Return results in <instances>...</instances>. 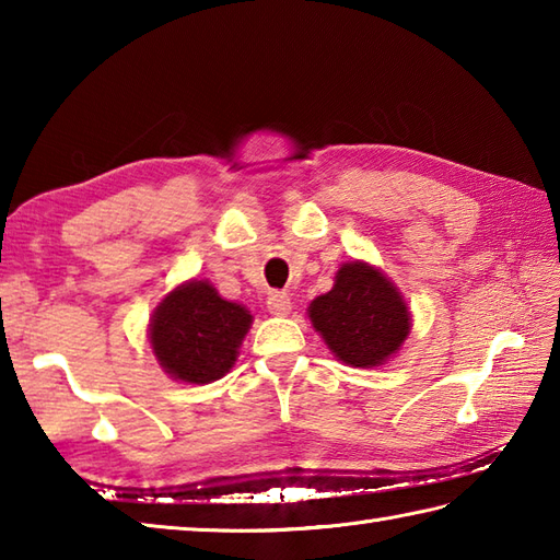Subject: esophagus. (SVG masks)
<instances>
[{
	"mask_svg": "<svg viewBox=\"0 0 560 560\" xmlns=\"http://www.w3.org/2000/svg\"><path fill=\"white\" fill-rule=\"evenodd\" d=\"M291 299L287 293H271L267 299V311L277 317H287L291 313Z\"/></svg>",
	"mask_w": 560,
	"mask_h": 560,
	"instance_id": "1",
	"label": "esophagus"
}]
</instances>
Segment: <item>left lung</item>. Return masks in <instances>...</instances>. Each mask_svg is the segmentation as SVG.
Segmentation results:
<instances>
[{
	"instance_id": "left-lung-1",
	"label": "left lung",
	"mask_w": 560,
	"mask_h": 560,
	"mask_svg": "<svg viewBox=\"0 0 560 560\" xmlns=\"http://www.w3.org/2000/svg\"><path fill=\"white\" fill-rule=\"evenodd\" d=\"M307 317L331 355L351 368L385 365L411 331L397 283L363 259L339 267L335 287L307 305Z\"/></svg>"
}]
</instances>
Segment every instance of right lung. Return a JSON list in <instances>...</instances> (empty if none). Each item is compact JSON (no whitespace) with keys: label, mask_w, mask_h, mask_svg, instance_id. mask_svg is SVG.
Listing matches in <instances>:
<instances>
[{"label":"right lung","mask_w":560,"mask_h":560,"mask_svg":"<svg viewBox=\"0 0 560 560\" xmlns=\"http://www.w3.org/2000/svg\"><path fill=\"white\" fill-rule=\"evenodd\" d=\"M253 327L245 305L225 301L207 279L165 293L149 317V343L161 371L185 385H209L231 371Z\"/></svg>","instance_id":"obj_1"}]
</instances>
